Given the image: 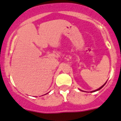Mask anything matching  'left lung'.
<instances>
[{"instance_id": "1", "label": "left lung", "mask_w": 121, "mask_h": 121, "mask_svg": "<svg viewBox=\"0 0 121 121\" xmlns=\"http://www.w3.org/2000/svg\"><path fill=\"white\" fill-rule=\"evenodd\" d=\"M106 82H105V83H104V85H103V86H101V87H100V88H99V89H97V90H96V91H91V92H94V91H99V90H100V89H101V88H102V87H103V86H104V85H105V83H106Z\"/></svg>"}]
</instances>
